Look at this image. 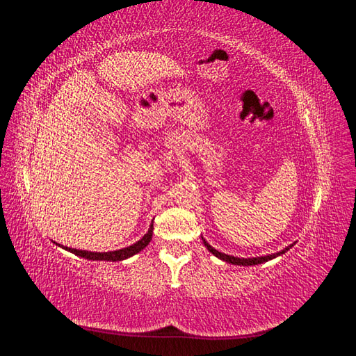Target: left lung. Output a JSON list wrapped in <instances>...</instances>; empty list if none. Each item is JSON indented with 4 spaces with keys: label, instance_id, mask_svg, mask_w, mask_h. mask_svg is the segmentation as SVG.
<instances>
[{
    "label": "left lung",
    "instance_id": "8db88e82",
    "mask_svg": "<svg viewBox=\"0 0 356 356\" xmlns=\"http://www.w3.org/2000/svg\"><path fill=\"white\" fill-rule=\"evenodd\" d=\"M202 241H203L204 246L208 248V251H209V252H212L215 257H218L220 260H222V261H225V263L236 264V266H255V264H261V263H266V261H268V260H273V258H276V257H279V255L285 254V252L289 250V248H293V246H294V243H293V245L286 246L285 250H282V251H279V252H276V254H270V255H264V257L239 258V257H233V255H227V254H224V252H220V251L215 250V248H212V246H211L207 241H204L203 238H202Z\"/></svg>",
    "mask_w": 356,
    "mask_h": 356
}]
</instances>
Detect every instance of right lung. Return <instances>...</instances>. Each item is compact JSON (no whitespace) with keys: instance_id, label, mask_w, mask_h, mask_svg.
Masks as SVG:
<instances>
[{"instance_id":"add662e5","label":"right lung","mask_w":356,"mask_h":356,"mask_svg":"<svg viewBox=\"0 0 356 356\" xmlns=\"http://www.w3.org/2000/svg\"><path fill=\"white\" fill-rule=\"evenodd\" d=\"M153 238V222L152 225H149L148 232L143 236L141 241H138L136 243L127 246V248H123V250H117V251H110V252H90V251H81V250H74V248H68V246H60L63 248V250H67L75 255H79L81 258H86V260H96V261H122V260H126V258L132 257L135 254H138L139 251H143L144 248L149 243V241H152Z\"/></svg>"}]
</instances>
